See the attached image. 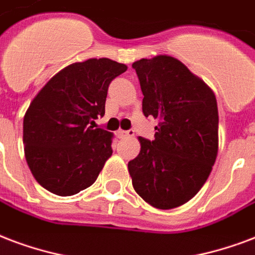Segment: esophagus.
<instances>
[{
	"mask_svg": "<svg viewBox=\"0 0 255 255\" xmlns=\"http://www.w3.org/2000/svg\"><path fill=\"white\" fill-rule=\"evenodd\" d=\"M118 137H134V130H118Z\"/></svg>",
	"mask_w": 255,
	"mask_h": 255,
	"instance_id": "obj_1",
	"label": "esophagus"
}]
</instances>
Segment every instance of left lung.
I'll return each mask as SVG.
<instances>
[{
  "label": "left lung",
  "instance_id": "8db88e82",
  "mask_svg": "<svg viewBox=\"0 0 255 255\" xmlns=\"http://www.w3.org/2000/svg\"><path fill=\"white\" fill-rule=\"evenodd\" d=\"M143 94L142 113L158 120L154 139L128 164L135 192L160 210L179 207L199 192L218 154L215 94L172 56L133 63Z\"/></svg>",
  "mask_w": 255,
  "mask_h": 255
}]
</instances>
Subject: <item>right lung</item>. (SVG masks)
<instances>
[{"label": "right lung", "instance_id": "right-lung-1", "mask_svg": "<svg viewBox=\"0 0 255 255\" xmlns=\"http://www.w3.org/2000/svg\"><path fill=\"white\" fill-rule=\"evenodd\" d=\"M128 67L114 60L74 63L48 80L24 117V152L37 183L59 196L83 191L113 154V134L94 128L107 90Z\"/></svg>", "mask_w": 255, "mask_h": 255}]
</instances>
